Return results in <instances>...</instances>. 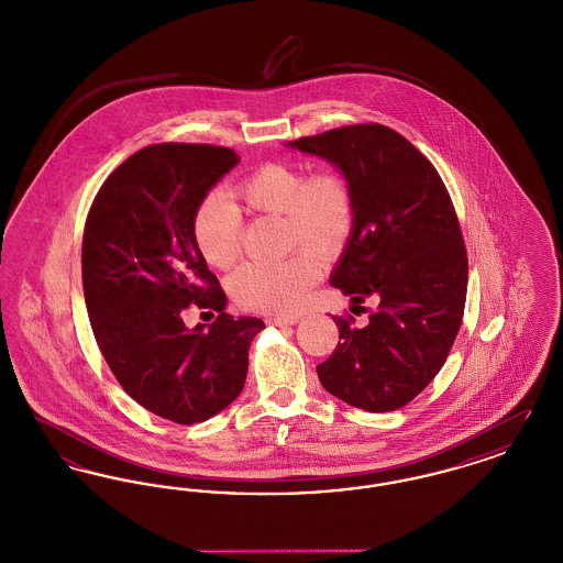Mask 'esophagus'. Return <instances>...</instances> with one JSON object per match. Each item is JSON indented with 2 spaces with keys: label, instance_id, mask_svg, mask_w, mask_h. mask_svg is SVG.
I'll return each instance as SVG.
<instances>
[{
  "label": "esophagus",
  "instance_id": "34e87169",
  "mask_svg": "<svg viewBox=\"0 0 563 563\" xmlns=\"http://www.w3.org/2000/svg\"><path fill=\"white\" fill-rule=\"evenodd\" d=\"M297 321H299V317H294V314H278V317H272V319H269V322H272V324H276V327L295 324Z\"/></svg>",
  "mask_w": 563,
  "mask_h": 563
}]
</instances>
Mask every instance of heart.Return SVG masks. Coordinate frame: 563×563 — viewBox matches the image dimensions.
I'll return each mask as SVG.
<instances>
[{
  "instance_id": "b5f03b06",
  "label": "heart",
  "mask_w": 563,
  "mask_h": 563,
  "mask_svg": "<svg viewBox=\"0 0 563 563\" xmlns=\"http://www.w3.org/2000/svg\"><path fill=\"white\" fill-rule=\"evenodd\" d=\"M234 196L249 213L280 214L287 246H306L321 262L333 260L349 242L354 194L338 168L327 166L306 177L295 164L269 162L242 177ZM191 232L211 266H234L241 255L242 214L225 194L211 191L198 205ZM309 254L297 251L276 264L242 266L230 278V294L246 310L291 312L319 276Z\"/></svg>"
}]
</instances>
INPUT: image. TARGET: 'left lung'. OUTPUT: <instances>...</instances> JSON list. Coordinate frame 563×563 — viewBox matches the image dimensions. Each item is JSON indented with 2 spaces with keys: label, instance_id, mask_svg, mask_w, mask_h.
Here are the masks:
<instances>
[{
  "label": "left lung",
  "instance_id": "left-lung-1",
  "mask_svg": "<svg viewBox=\"0 0 563 563\" xmlns=\"http://www.w3.org/2000/svg\"><path fill=\"white\" fill-rule=\"evenodd\" d=\"M335 164L354 194V223L331 285L352 308L374 299L365 327L333 317L340 342L317 367L327 393L384 413L420 395L443 367L466 301L468 260L439 173L402 134L354 124L289 141Z\"/></svg>",
  "mask_w": 563,
  "mask_h": 563
}]
</instances>
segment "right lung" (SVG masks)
Listing matches in <instances>:
<instances>
[{"label": "right lung", "mask_w": 563, "mask_h": 563, "mask_svg": "<svg viewBox=\"0 0 563 563\" xmlns=\"http://www.w3.org/2000/svg\"><path fill=\"white\" fill-rule=\"evenodd\" d=\"M239 156L205 143H158L122 162L84 225L81 283L95 340L126 395L177 424L205 422L242 393L262 319L228 297L194 242V213ZM191 302L219 311L188 330Z\"/></svg>", "instance_id": "right-lung-1"}]
</instances>
